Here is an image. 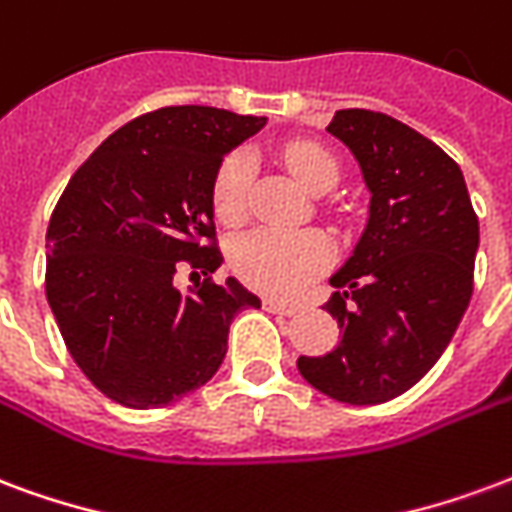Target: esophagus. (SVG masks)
Returning <instances> with one entry per match:
<instances>
[{"label":"esophagus","instance_id":"1","mask_svg":"<svg viewBox=\"0 0 512 512\" xmlns=\"http://www.w3.org/2000/svg\"><path fill=\"white\" fill-rule=\"evenodd\" d=\"M264 311L270 313H281V316H294V313L300 311L297 305H289V302H281V300H264Z\"/></svg>","mask_w":512,"mask_h":512}]
</instances>
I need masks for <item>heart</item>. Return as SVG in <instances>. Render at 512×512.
Masks as SVG:
<instances>
[{
	"mask_svg": "<svg viewBox=\"0 0 512 512\" xmlns=\"http://www.w3.org/2000/svg\"><path fill=\"white\" fill-rule=\"evenodd\" d=\"M281 160L302 188L319 193L333 188L338 179L335 158L313 141H289ZM253 163L245 152H234L220 163L212 185V207L220 223L237 226L245 220V196ZM333 259V245L322 231H272L259 229L245 234L231 248V267L242 283L275 297H294Z\"/></svg>",
	"mask_w": 512,
	"mask_h": 512,
	"instance_id": "1",
	"label": "heart"
}]
</instances>
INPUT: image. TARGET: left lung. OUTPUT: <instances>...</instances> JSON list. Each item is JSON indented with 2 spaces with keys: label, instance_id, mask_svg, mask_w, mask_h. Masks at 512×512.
Returning <instances> with one entry per match:
<instances>
[{
  "label": "left lung",
  "instance_id": "obj_1",
  "mask_svg": "<svg viewBox=\"0 0 512 512\" xmlns=\"http://www.w3.org/2000/svg\"><path fill=\"white\" fill-rule=\"evenodd\" d=\"M327 130L360 163L371 204L324 305L341 341L297 368L335 401L384 404L420 382L453 338L472 300L480 226L458 163L431 138L365 108L335 111Z\"/></svg>",
  "mask_w": 512,
  "mask_h": 512
}]
</instances>
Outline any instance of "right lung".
<instances>
[{
    "label": "right lung",
    "instance_id": "add662e5",
    "mask_svg": "<svg viewBox=\"0 0 512 512\" xmlns=\"http://www.w3.org/2000/svg\"><path fill=\"white\" fill-rule=\"evenodd\" d=\"M267 117L212 106L141 114L70 177L46 231V297L76 365L100 393L158 409L199 390L226 357L229 324L261 300L215 283L212 185ZM179 260L208 275L182 295Z\"/></svg>",
    "mask_w": 512,
    "mask_h": 512
}]
</instances>
